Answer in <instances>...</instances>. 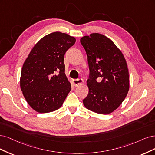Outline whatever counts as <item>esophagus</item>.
Returning a JSON list of instances; mask_svg holds the SVG:
<instances>
[{
	"mask_svg": "<svg viewBox=\"0 0 155 155\" xmlns=\"http://www.w3.org/2000/svg\"><path fill=\"white\" fill-rule=\"evenodd\" d=\"M84 82V81L82 78H77V79H73L72 84L74 86H78L79 85L82 84Z\"/></svg>",
	"mask_w": 155,
	"mask_h": 155,
	"instance_id": "esophagus-1",
	"label": "esophagus"
}]
</instances>
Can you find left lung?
Instances as JSON below:
<instances>
[{"label": "left lung", "mask_w": 155, "mask_h": 155, "mask_svg": "<svg viewBox=\"0 0 155 155\" xmlns=\"http://www.w3.org/2000/svg\"><path fill=\"white\" fill-rule=\"evenodd\" d=\"M89 69L87 96L84 106L94 113L107 114L117 109L127 96L129 77L123 54L104 35L91 33L81 38Z\"/></svg>", "instance_id": "obj_1"}]
</instances>
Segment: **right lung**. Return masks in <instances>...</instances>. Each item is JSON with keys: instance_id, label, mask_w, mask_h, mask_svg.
Instances as JSON below:
<instances>
[{"instance_id": "1", "label": "right lung", "mask_w": 155, "mask_h": 155, "mask_svg": "<svg viewBox=\"0 0 155 155\" xmlns=\"http://www.w3.org/2000/svg\"><path fill=\"white\" fill-rule=\"evenodd\" d=\"M76 42L66 33L54 32L35 44L25 61L21 77L23 95L34 110L46 113L62 106L71 91L65 74L64 54Z\"/></svg>"}]
</instances>
